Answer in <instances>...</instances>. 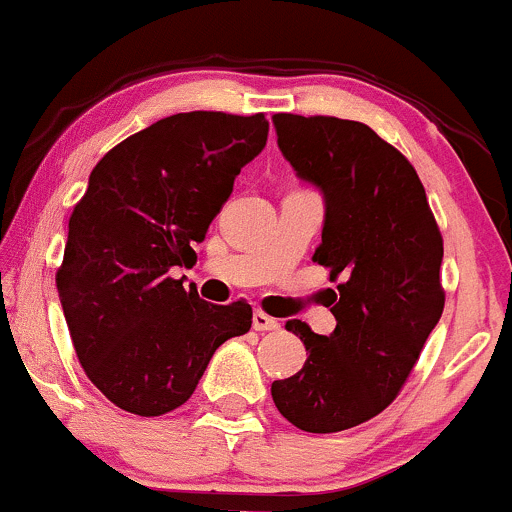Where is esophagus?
<instances>
[{
  "label": "esophagus",
  "instance_id": "34e87169",
  "mask_svg": "<svg viewBox=\"0 0 512 512\" xmlns=\"http://www.w3.org/2000/svg\"><path fill=\"white\" fill-rule=\"evenodd\" d=\"M252 328H255V331H279V324L277 319L267 316L265 311H255V314H252Z\"/></svg>",
  "mask_w": 512,
  "mask_h": 512
}]
</instances>
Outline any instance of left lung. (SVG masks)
<instances>
[{
  "mask_svg": "<svg viewBox=\"0 0 512 512\" xmlns=\"http://www.w3.org/2000/svg\"><path fill=\"white\" fill-rule=\"evenodd\" d=\"M282 157L324 196L314 262L341 279L336 328L287 321L306 363L274 380L282 417L311 434L358 427L397 397L444 311V242L414 166L363 122L272 117Z\"/></svg>",
  "mask_w": 512,
  "mask_h": 512,
  "instance_id": "1",
  "label": "left lung"
}]
</instances>
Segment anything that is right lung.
Here are the masks:
<instances>
[{"instance_id": "obj_1", "label": "right lung", "mask_w": 512, "mask_h": 512, "mask_svg": "<svg viewBox=\"0 0 512 512\" xmlns=\"http://www.w3.org/2000/svg\"><path fill=\"white\" fill-rule=\"evenodd\" d=\"M267 132L262 112H179L127 137L90 174L56 287L85 375L120 410L181 407L218 346L250 331V304H208L171 272L196 265V245Z\"/></svg>"}]
</instances>
